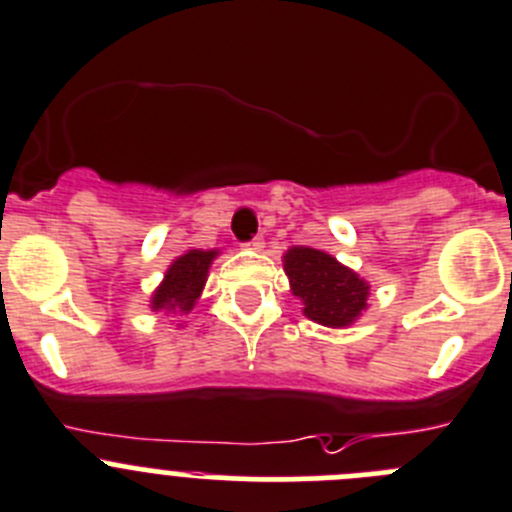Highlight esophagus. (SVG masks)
Here are the masks:
<instances>
[{
  "label": "esophagus",
  "mask_w": 512,
  "mask_h": 512,
  "mask_svg": "<svg viewBox=\"0 0 512 512\" xmlns=\"http://www.w3.org/2000/svg\"><path fill=\"white\" fill-rule=\"evenodd\" d=\"M247 250H255V252H262V247H265V240H262V237H255V240L252 242H247Z\"/></svg>",
  "instance_id": "1"
}]
</instances>
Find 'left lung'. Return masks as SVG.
Masks as SVG:
<instances>
[{"label":"left lung","instance_id":"obj_1","mask_svg":"<svg viewBox=\"0 0 512 512\" xmlns=\"http://www.w3.org/2000/svg\"><path fill=\"white\" fill-rule=\"evenodd\" d=\"M290 293L303 315L328 328H348L369 308L371 285L356 270L315 247H290L283 255Z\"/></svg>","mask_w":512,"mask_h":512}]
</instances>
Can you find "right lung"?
Listing matches in <instances>:
<instances>
[{
  "label": "right lung",
  "instance_id": "obj_1",
  "mask_svg": "<svg viewBox=\"0 0 512 512\" xmlns=\"http://www.w3.org/2000/svg\"><path fill=\"white\" fill-rule=\"evenodd\" d=\"M219 257V250H186L166 267L159 288L151 293L148 308L171 318H184L202 295L209 278V267ZM181 326V323H176Z\"/></svg>",
  "mask_w": 512,
  "mask_h": 512
}]
</instances>
